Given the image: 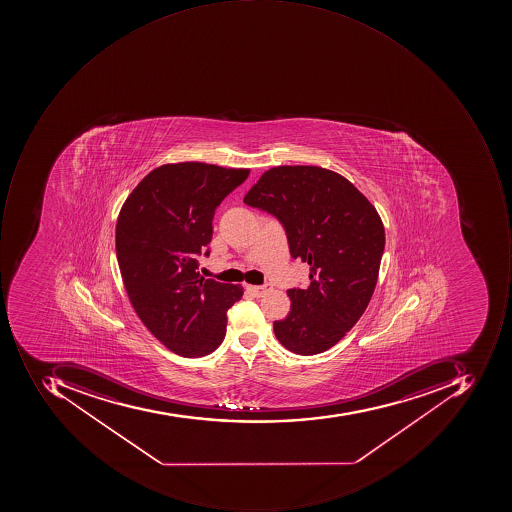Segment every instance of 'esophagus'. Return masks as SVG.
I'll list each match as a JSON object with an SVG mask.
<instances>
[{"mask_svg":"<svg viewBox=\"0 0 512 512\" xmlns=\"http://www.w3.org/2000/svg\"><path fill=\"white\" fill-rule=\"evenodd\" d=\"M246 289H248V291L251 292V294L254 295V297L260 298L263 297V295L266 294V292L271 291L272 286L271 284L268 283L263 284V286H252V284H248V286H246Z\"/></svg>","mask_w":512,"mask_h":512,"instance_id":"34e87169","label":"esophagus"}]
</instances>
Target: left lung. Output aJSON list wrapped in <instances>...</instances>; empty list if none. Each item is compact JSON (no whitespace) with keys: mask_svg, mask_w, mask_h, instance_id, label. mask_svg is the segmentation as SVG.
<instances>
[{"mask_svg":"<svg viewBox=\"0 0 512 512\" xmlns=\"http://www.w3.org/2000/svg\"><path fill=\"white\" fill-rule=\"evenodd\" d=\"M244 203L274 215L289 251L311 268L308 288L289 289L291 311L274 321L284 348L315 355L337 345L368 308L385 251V228L351 181L318 166H277Z\"/></svg>","mask_w":512,"mask_h":512,"instance_id":"obj_1","label":"left lung"}]
</instances>
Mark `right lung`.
I'll list each match as a JSON object with an SVG mask.
<instances>
[{
    "mask_svg": "<svg viewBox=\"0 0 512 512\" xmlns=\"http://www.w3.org/2000/svg\"><path fill=\"white\" fill-rule=\"evenodd\" d=\"M248 175L198 161L163 164L118 215L115 246L129 300L151 334L181 357L214 352L228 309L243 295L240 284L204 280L197 257L211 243L215 209Z\"/></svg>",
    "mask_w": 512,
    "mask_h": 512,
    "instance_id": "add662e5",
    "label": "right lung"
}]
</instances>
